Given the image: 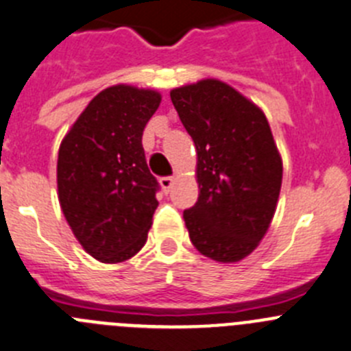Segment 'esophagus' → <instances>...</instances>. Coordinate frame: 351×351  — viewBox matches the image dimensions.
<instances>
[{"label":"esophagus","instance_id":"1","mask_svg":"<svg viewBox=\"0 0 351 351\" xmlns=\"http://www.w3.org/2000/svg\"><path fill=\"white\" fill-rule=\"evenodd\" d=\"M159 183H160V186H162V191L168 194V192L171 191V186L175 185V178H173V176H162V178L159 180Z\"/></svg>","mask_w":351,"mask_h":351}]
</instances>
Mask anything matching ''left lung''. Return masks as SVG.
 I'll return each mask as SVG.
<instances>
[{"label":"left lung","instance_id":"8db88e82","mask_svg":"<svg viewBox=\"0 0 351 351\" xmlns=\"http://www.w3.org/2000/svg\"><path fill=\"white\" fill-rule=\"evenodd\" d=\"M169 95L197 150L199 199L183 211L192 244L215 261H241L267 234L282 185L270 124L260 107L218 80Z\"/></svg>","mask_w":351,"mask_h":351}]
</instances>
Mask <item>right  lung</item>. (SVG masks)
<instances>
[{
    "label": "right lung",
    "instance_id": "add662e5",
    "mask_svg": "<svg viewBox=\"0 0 351 351\" xmlns=\"http://www.w3.org/2000/svg\"><path fill=\"white\" fill-rule=\"evenodd\" d=\"M160 104L154 90L117 84L100 91L58 149V201L84 251L121 263L147 242L159 183L142 135Z\"/></svg>",
    "mask_w": 351,
    "mask_h": 351
}]
</instances>
